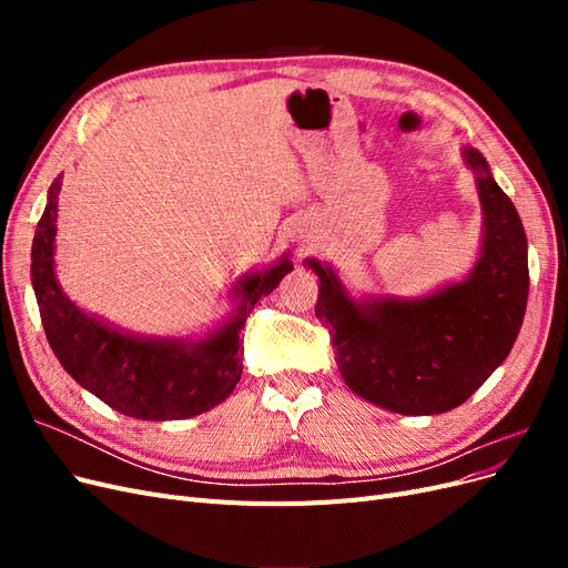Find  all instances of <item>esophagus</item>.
<instances>
[{"mask_svg": "<svg viewBox=\"0 0 568 568\" xmlns=\"http://www.w3.org/2000/svg\"><path fill=\"white\" fill-rule=\"evenodd\" d=\"M291 242H296L298 246H311L313 244V232L307 230L305 225H298L294 232H291Z\"/></svg>", "mask_w": 568, "mask_h": 568, "instance_id": "esophagus-1", "label": "esophagus"}]
</instances>
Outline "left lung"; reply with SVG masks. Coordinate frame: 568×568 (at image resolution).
<instances>
[{"label": "left lung", "mask_w": 568, "mask_h": 568, "mask_svg": "<svg viewBox=\"0 0 568 568\" xmlns=\"http://www.w3.org/2000/svg\"><path fill=\"white\" fill-rule=\"evenodd\" d=\"M474 173L484 230L474 267L424 296H353L329 263H303L320 277L317 320L359 398L398 415H440L476 393L505 363L528 301V242L521 217L497 186L484 153L462 146Z\"/></svg>", "instance_id": "1"}]
</instances>
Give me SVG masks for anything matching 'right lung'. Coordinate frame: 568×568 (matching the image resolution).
Wrapping results in <instances>:
<instances>
[{"mask_svg": "<svg viewBox=\"0 0 568 568\" xmlns=\"http://www.w3.org/2000/svg\"><path fill=\"white\" fill-rule=\"evenodd\" d=\"M61 175L47 192L30 253V280L51 351L73 379L120 415L149 422L189 419L213 409L242 379V329L263 296L294 270L288 253L246 272L230 291L232 315L201 336H144L82 311L57 280Z\"/></svg>", "mask_w": 568, "mask_h": 568, "instance_id": "right-lung-1", "label": "right lung"}]
</instances>
